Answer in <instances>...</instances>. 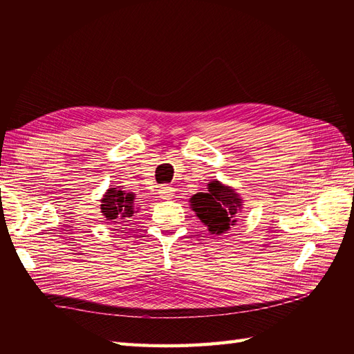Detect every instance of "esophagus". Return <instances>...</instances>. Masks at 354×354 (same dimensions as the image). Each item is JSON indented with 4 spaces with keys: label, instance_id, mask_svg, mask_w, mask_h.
Wrapping results in <instances>:
<instances>
[{
    "label": "esophagus",
    "instance_id": "1",
    "mask_svg": "<svg viewBox=\"0 0 354 354\" xmlns=\"http://www.w3.org/2000/svg\"><path fill=\"white\" fill-rule=\"evenodd\" d=\"M158 195H159L160 199H171V198L174 196V189L171 187V186H167V185L165 186H160Z\"/></svg>",
    "mask_w": 354,
    "mask_h": 354
}]
</instances>
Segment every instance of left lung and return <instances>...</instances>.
Here are the masks:
<instances>
[{
  "instance_id": "obj_1",
  "label": "left lung",
  "mask_w": 354,
  "mask_h": 354,
  "mask_svg": "<svg viewBox=\"0 0 354 354\" xmlns=\"http://www.w3.org/2000/svg\"><path fill=\"white\" fill-rule=\"evenodd\" d=\"M207 192H199L190 198V208L205 224L212 234H223L236 224L243 207V199L232 186L211 180Z\"/></svg>"
}]
</instances>
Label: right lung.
Returning <instances> with one entry per match:
<instances>
[{
	"label": "right lung",
	"instance_id": "1",
	"mask_svg": "<svg viewBox=\"0 0 354 354\" xmlns=\"http://www.w3.org/2000/svg\"><path fill=\"white\" fill-rule=\"evenodd\" d=\"M136 195L133 192H125L122 187H109L100 199V209L106 220L120 223L121 220L133 217L138 207L134 203Z\"/></svg>",
	"mask_w": 354,
	"mask_h": 354
}]
</instances>
